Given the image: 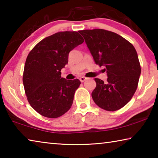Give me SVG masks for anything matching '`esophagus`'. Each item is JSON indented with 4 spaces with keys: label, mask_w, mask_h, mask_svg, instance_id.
<instances>
[{
    "label": "esophagus",
    "mask_w": 158,
    "mask_h": 158,
    "mask_svg": "<svg viewBox=\"0 0 158 158\" xmlns=\"http://www.w3.org/2000/svg\"><path fill=\"white\" fill-rule=\"evenodd\" d=\"M88 79V78L87 77H81L79 78V80L80 81H81V82H84V81H85V80H87Z\"/></svg>",
    "instance_id": "esophagus-1"
}]
</instances>
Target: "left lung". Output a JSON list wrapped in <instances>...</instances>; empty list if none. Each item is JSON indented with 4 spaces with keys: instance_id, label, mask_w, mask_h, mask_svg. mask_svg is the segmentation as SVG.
<instances>
[{
    "instance_id": "left-lung-1",
    "label": "left lung",
    "mask_w": 158,
    "mask_h": 158,
    "mask_svg": "<svg viewBox=\"0 0 158 158\" xmlns=\"http://www.w3.org/2000/svg\"><path fill=\"white\" fill-rule=\"evenodd\" d=\"M79 33L84 37L95 63L105 66L107 73L106 82L95 79L93 101L105 110H118L129 102L138 85L141 66L135 48L124 37L104 29Z\"/></svg>"
}]
</instances>
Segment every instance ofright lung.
<instances>
[{"instance_id": "add662e5", "label": "right lung", "mask_w": 158, "mask_h": 158, "mask_svg": "<svg viewBox=\"0 0 158 158\" xmlns=\"http://www.w3.org/2000/svg\"><path fill=\"white\" fill-rule=\"evenodd\" d=\"M84 42L76 31L58 32L45 37L33 47L26 58L23 84L29 104L42 116L56 118L73 105L81 82L61 77L70 51Z\"/></svg>"}]
</instances>
